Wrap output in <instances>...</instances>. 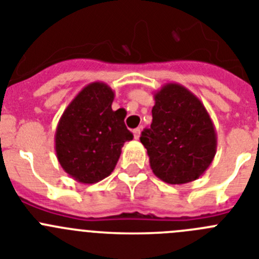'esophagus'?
I'll return each mask as SVG.
<instances>
[{"mask_svg":"<svg viewBox=\"0 0 259 259\" xmlns=\"http://www.w3.org/2000/svg\"><path fill=\"white\" fill-rule=\"evenodd\" d=\"M140 134H141V128H136V130H134V137L136 139V140H139Z\"/></svg>","mask_w":259,"mask_h":259,"instance_id":"34e87169","label":"esophagus"}]
</instances>
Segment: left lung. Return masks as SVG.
<instances>
[{
  "instance_id": "8db88e82",
  "label": "left lung",
  "mask_w": 259,
  "mask_h": 259,
  "mask_svg": "<svg viewBox=\"0 0 259 259\" xmlns=\"http://www.w3.org/2000/svg\"><path fill=\"white\" fill-rule=\"evenodd\" d=\"M153 122L140 141L150 168L167 184H185L209 168L217 153L214 123L191 91L167 83L154 93Z\"/></svg>"
}]
</instances>
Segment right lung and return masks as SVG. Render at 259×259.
Wrapping results in <instances>:
<instances>
[{"mask_svg":"<svg viewBox=\"0 0 259 259\" xmlns=\"http://www.w3.org/2000/svg\"><path fill=\"white\" fill-rule=\"evenodd\" d=\"M114 91L95 81L84 87L59 119L54 143L59 164L83 184L105 179L115 168L125 141L134 139L124 113L114 111Z\"/></svg>","mask_w":259,"mask_h":259,"instance_id":"1","label":"right lung"}]
</instances>
